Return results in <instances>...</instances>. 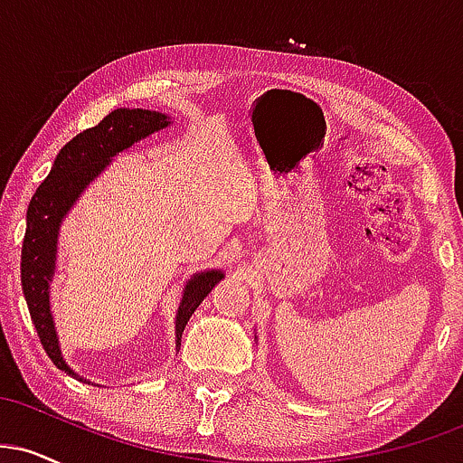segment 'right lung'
<instances>
[{"mask_svg":"<svg viewBox=\"0 0 463 463\" xmlns=\"http://www.w3.org/2000/svg\"><path fill=\"white\" fill-rule=\"evenodd\" d=\"M172 124L165 113L146 109H117L109 113L93 128L82 130L58 152L52 172L32 195L28 206V228H25L24 248H21V285L28 302L30 317L39 333L47 357L54 361L58 370L76 376L82 383L87 379L78 376L65 364L58 344L54 317L50 311V283L56 269L58 231L62 220L80 198L84 189L104 172L106 165L119 152L128 150L137 141ZM224 279L220 269H206L194 274L184 287L183 300L176 313V348H180L183 331L191 313L211 294V289Z\"/></svg>","mask_w":463,"mask_h":463,"instance_id":"add662e5","label":"right lung"}]
</instances>
